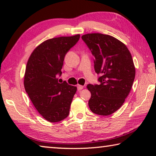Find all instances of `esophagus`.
<instances>
[{
	"mask_svg": "<svg viewBox=\"0 0 156 156\" xmlns=\"http://www.w3.org/2000/svg\"><path fill=\"white\" fill-rule=\"evenodd\" d=\"M83 86L80 85V84L77 85V89H78V91H81V90L83 89Z\"/></svg>",
	"mask_w": 156,
	"mask_h": 156,
	"instance_id": "1",
	"label": "esophagus"
}]
</instances>
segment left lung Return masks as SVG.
<instances>
[{"instance_id":"8db88e82","label":"left lung","mask_w":156,"mask_h":156,"mask_svg":"<svg viewBox=\"0 0 156 156\" xmlns=\"http://www.w3.org/2000/svg\"><path fill=\"white\" fill-rule=\"evenodd\" d=\"M95 58L94 69L100 84H88L90 110L99 115L117 111L129 94L135 78V67L127 47L112 36L100 33L82 37Z\"/></svg>"}]
</instances>
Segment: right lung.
I'll use <instances>...</instances> for the list:
<instances>
[{
    "label": "right lung",
    "mask_w": 156,
    "mask_h": 156,
    "mask_svg": "<svg viewBox=\"0 0 156 156\" xmlns=\"http://www.w3.org/2000/svg\"><path fill=\"white\" fill-rule=\"evenodd\" d=\"M80 35L53 38L42 42L31 53L27 64L24 86L37 111L47 121L66 118L76 87L58 83L65 56Z\"/></svg>",
    "instance_id": "right-lung-1"
}]
</instances>
